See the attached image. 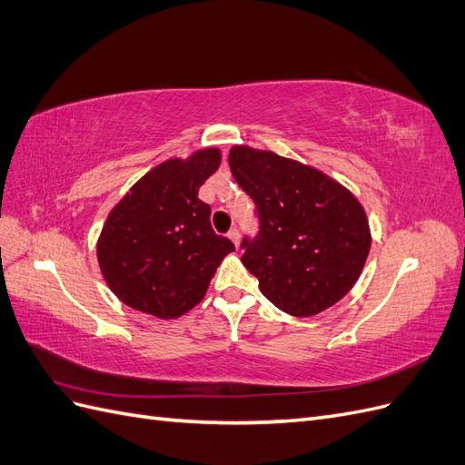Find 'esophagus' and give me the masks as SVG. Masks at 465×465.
<instances>
[{"label":"esophagus","mask_w":465,"mask_h":465,"mask_svg":"<svg viewBox=\"0 0 465 465\" xmlns=\"http://www.w3.org/2000/svg\"><path fill=\"white\" fill-rule=\"evenodd\" d=\"M227 236L231 238V241H232V244H234L236 248H238V246H241V232H238L236 229H231Z\"/></svg>","instance_id":"obj_1"}]
</instances>
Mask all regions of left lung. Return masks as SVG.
I'll return each mask as SVG.
<instances>
[{
  "mask_svg": "<svg viewBox=\"0 0 465 465\" xmlns=\"http://www.w3.org/2000/svg\"><path fill=\"white\" fill-rule=\"evenodd\" d=\"M234 180L256 203L260 234L242 263L263 297L291 316H314L353 289L371 252L364 207L318 168L273 151L234 145Z\"/></svg>",
  "mask_w": 465,
  "mask_h": 465,
  "instance_id": "8db88e82",
  "label": "left lung"
}]
</instances>
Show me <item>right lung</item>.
Segmentation results:
<instances>
[{
  "label": "right lung",
  "mask_w": 465,
  "mask_h": 465,
  "mask_svg": "<svg viewBox=\"0 0 465 465\" xmlns=\"http://www.w3.org/2000/svg\"><path fill=\"white\" fill-rule=\"evenodd\" d=\"M221 164V149L205 147L168 159L139 178L110 209L96 260L110 291L135 311L174 320L205 297L229 238L211 229V207L198 198Z\"/></svg>",
  "instance_id": "1"
}]
</instances>
